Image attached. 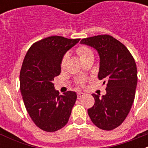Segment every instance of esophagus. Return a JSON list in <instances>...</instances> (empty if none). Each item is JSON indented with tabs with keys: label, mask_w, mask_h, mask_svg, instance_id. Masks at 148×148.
I'll return each mask as SVG.
<instances>
[{
	"label": "esophagus",
	"mask_w": 148,
	"mask_h": 148,
	"mask_svg": "<svg viewBox=\"0 0 148 148\" xmlns=\"http://www.w3.org/2000/svg\"><path fill=\"white\" fill-rule=\"evenodd\" d=\"M84 95V93H83V92H78V93H77V98H78V99H81V98H82Z\"/></svg>",
	"instance_id": "1"
}]
</instances>
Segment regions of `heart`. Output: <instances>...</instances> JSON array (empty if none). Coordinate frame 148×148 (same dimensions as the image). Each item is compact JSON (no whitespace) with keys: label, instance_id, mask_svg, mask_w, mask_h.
<instances>
[{"label":"heart","instance_id":"heart-1","mask_svg":"<svg viewBox=\"0 0 148 148\" xmlns=\"http://www.w3.org/2000/svg\"><path fill=\"white\" fill-rule=\"evenodd\" d=\"M76 53L79 56L81 60L86 59V58H89L90 56H93V53H92V50L87 47L85 45H81L79 47H78V48L76 49ZM68 58V54H65L64 56V57L62 58L61 61V67L64 68L65 66V64H66V61ZM86 78H84V77H79L76 79V84L77 85H82L84 84V82H85Z\"/></svg>","mask_w":148,"mask_h":148}]
</instances>
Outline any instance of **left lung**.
Masks as SVG:
<instances>
[{
    "mask_svg": "<svg viewBox=\"0 0 148 148\" xmlns=\"http://www.w3.org/2000/svg\"><path fill=\"white\" fill-rule=\"evenodd\" d=\"M81 44L95 48L100 58L99 77L107 84L106 95L92 94L95 104L87 110L95 126L104 130L121 125L130 112L137 85V68L133 56L119 40L109 35L83 38Z\"/></svg>",
    "mask_w": 148,
    "mask_h": 148,
    "instance_id": "obj_1",
    "label": "left lung"
}]
</instances>
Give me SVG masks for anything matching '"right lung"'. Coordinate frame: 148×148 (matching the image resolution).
I'll return each instance as SVG.
<instances>
[{"instance_id":"right-lung-1","label":"right lung","mask_w":148,"mask_h":148,"mask_svg":"<svg viewBox=\"0 0 148 148\" xmlns=\"http://www.w3.org/2000/svg\"><path fill=\"white\" fill-rule=\"evenodd\" d=\"M79 40L58 35L46 38L34 43L23 59L20 72L23 103L35 125L44 131H57L69 121L76 93L59 95L53 81L61 73L64 55Z\"/></svg>"}]
</instances>
